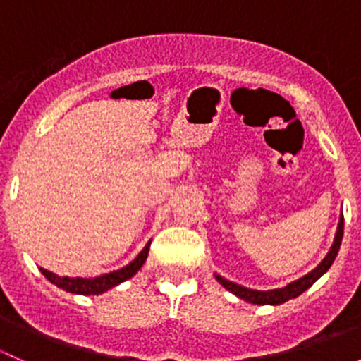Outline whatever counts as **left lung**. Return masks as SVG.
Returning <instances> with one entry per match:
<instances>
[{
  "mask_svg": "<svg viewBox=\"0 0 361 361\" xmlns=\"http://www.w3.org/2000/svg\"><path fill=\"white\" fill-rule=\"evenodd\" d=\"M342 234H344V216H341V220H338V227L336 232V239H334V245H332V248H330L329 253H326V257L323 258L322 264H319L316 269H312V271L309 272V274H305L304 278H300V279H297V281L286 285L285 288H276V290H267V292H262V290H251V288H246V286L238 285V283L228 281V279L221 278L220 274H214V278H216V281L220 283L224 288H227L228 292L238 295V297L243 298V300L250 302V304H260V305L283 304V302L298 297V295L304 293L305 290L311 288L312 283L318 281V279L322 278L326 271H329L330 265H332L334 260H336L338 248H341Z\"/></svg>",
  "mask_w": 361,
  "mask_h": 361,
  "instance_id": "8db88e82",
  "label": "left lung"
}]
</instances>
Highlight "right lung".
I'll return each instance as SVG.
<instances>
[{
    "mask_svg": "<svg viewBox=\"0 0 361 361\" xmlns=\"http://www.w3.org/2000/svg\"><path fill=\"white\" fill-rule=\"evenodd\" d=\"M148 250H150V243L141 250V253L130 262L126 267L118 269V271L108 272V274L99 276V278H68V276H57L54 272L47 271V269L39 267L42 274L49 279L50 283L57 286V288L66 290L69 293L76 295H99L103 292H108V290L113 288V286L120 285V283L127 281L129 278H133L137 271L141 269V265L145 264L148 257Z\"/></svg>",
    "mask_w": 361,
    "mask_h": 361,
    "instance_id": "obj_1",
    "label": "right lung"
}]
</instances>
